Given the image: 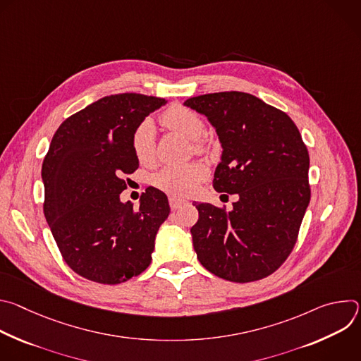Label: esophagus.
<instances>
[{
    "instance_id": "1",
    "label": "esophagus",
    "mask_w": 361,
    "mask_h": 361,
    "mask_svg": "<svg viewBox=\"0 0 361 361\" xmlns=\"http://www.w3.org/2000/svg\"><path fill=\"white\" fill-rule=\"evenodd\" d=\"M170 207H171V210H178L180 207H183V205H185L187 204V201L185 200H180V198H177V197H170Z\"/></svg>"
}]
</instances>
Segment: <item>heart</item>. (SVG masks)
<instances>
[{
    "instance_id": "heart-1",
    "label": "heart",
    "mask_w": 361,
    "mask_h": 361,
    "mask_svg": "<svg viewBox=\"0 0 361 361\" xmlns=\"http://www.w3.org/2000/svg\"><path fill=\"white\" fill-rule=\"evenodd\" d=\"M161 123L169 130L177 131L192 140L195 149L202 151L207 147L201 135L204 134V121L198 113L181 104L170 106L161 116ZM131 147L137 161L149 166L156 160V127L151 120H144L133 133ZM205 169L198 163L185 166H167L154 176V184L161 191L173 197L190 195L204 180Z\"/></svg>"
}]
</instances>
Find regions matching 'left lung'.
Returning a JSON list of instances; mask_svg holds the SVG:
<instances>
[{
	"label": "left lung",
	"instance_id": "obj_1",
	"mask_svg": "<svg viewBox=\"0 0 361 361\" xmlns=\"http://www.w3.org/2000/svg\"><path fill=\"white\" fill-rule=\"evenodd\" d=\"M184 106L207 117L221 142L214 190L238 194L228 213L195 205L197 259L228 281L264 279L287 260L310 202V157L301 134L286 113L247 92L204 94Z\"/></svg>",
	"mask_w": 361,
	"mask_h": 361
}]
</instances>
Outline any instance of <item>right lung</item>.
<instances>
[{
    "label": "right lung",
    "instance_id": "right-lung-1",
    "mask_svg": "<svg viewBox=\"0 0 361 361\" xmlns=\"http://www.w3.org/2000/svg\"><path fill=\"white\" fill-rule=\"evenodd\" d=\"M166 102L134 92L99 98L51 140L41 170L44 216L64 262L87 280L120 284L151 263L156 234L170 214L167 195L148 187L134 209L120 194L124 176L138 169L133 133Z\"/></svg>",
    "mask_w": 361,
    "mask_h": 361
}]
</instances>
